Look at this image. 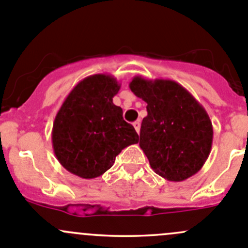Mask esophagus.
<instances>
[{
    "label": "esophagus",
    "mask_w": 248,
    "mask_h": 248,
    "mask_svg": "<svg viewBox=\"0 0 248 248\" xmlns=\"http://www.w3.org/2000/svg\"><path fill=\"white\" fill-rule=\"evenodd\" d=\"M132 125H134L135 130H136V131H137V134H139V132H140V127H141V123H140V121H136V122H134V123H132Z\"/></svg>",
    "instance_id": "1"
}]
</instances>
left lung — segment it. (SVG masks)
Wrapping results in <instances>:
<instances>
[{
	"instance_id": "left-lung-1",
	"label": "left lung",
	"mask_w": 248,
	"mask_h": 248,
	"mask_svg": "<svg viewBox=\"0 0 248 248\" xmlns=\"http://www.w3.org/2000/svg\"><path fill=\"white\" fill-rule=\"evenodd\" d=\"M129 87L147 102L140 147L154 172L171 182L195 175L212 147L213 127L206 109L175 80L136 76Z\"/></svg>"
}]
</instances>
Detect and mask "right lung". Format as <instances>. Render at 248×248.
Here are the masks:
<instances>
[{
  "label": "right lung",
  "mask_w": 248,
  "mask_h": 248,
  "mask_svg": "<svg viewBox=\"0 0 248 248\" xmlns=\"http://www.w3.org/2000/svg\"><path fill=\"white\" fill-rule=\"evenodd\" d=\"M121 84L111 75H93L80 80L56 113L51 143L59 163L73 175L92 180L104 175L116 156L139 135L113 104Z\"/></svg>",
  "instance_id": "obj_1"
}]
</instances>
